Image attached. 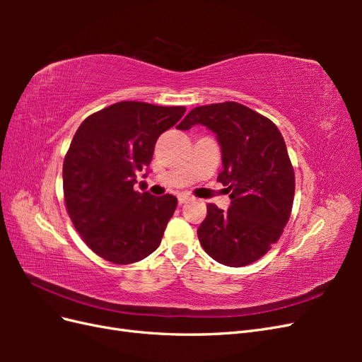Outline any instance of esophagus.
Instances as JSON below:
<instances>
[{"mask_svg": "<svg viewBox=\"0 0 362 362\" xmlns=\"http://www.w3.org/2000/svg\"><path fill=\"white\" fill-rule=\"evenodd\" d=\"M189 201H190V196H185V194H180V196H178V202H180V205L187 204Z\"/></svg>", "mask_w": 362, "mask_h": 362, "instance_id": "34e87169", "label": "esophagus"}]
</instances>
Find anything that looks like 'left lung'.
I'll list each match as a JSON object with an SVG mask.
<instances>
[{"label":"left lung","instance_id":"obj_1","mask_svg":"<svg viewBox=\"0 0 362 362\" xmlns=\"http://www.w3.org/2000/svg\"><path fill=\"white\" fill-rule=\"evenodd\" d=\"M193 125L216 134L223 166L217 181L231 198L228 211L206 205L199 242L221 264L247 266L278 242L291 214L294 172L286 141L270 119L233 101L196 107L177 128Z\"/></svg>","mask_w":362,"mask_h":362}]
</instances>
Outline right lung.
I'll list each match as a JSON object with an SVG mask.
<instances>
[{
	"mask_svg": "<svg viewBox=\"0 0 362 362\" xmlns=\"http://www.w3.org/2000/svg\"><path fill=\"white\" fill-rule=\"evenodd\" d=\"M184 107L122 101L90 115L76 129L63 161L71 221L96 255L131 264L154 252L177 208L172 194L136 192L148 175L156 141Z\"/></svg>",
	"mask_w": 362,
	"mask_h": 362,
	"instance_id": "1",
	"label": "right lung"
}]
</instances>
